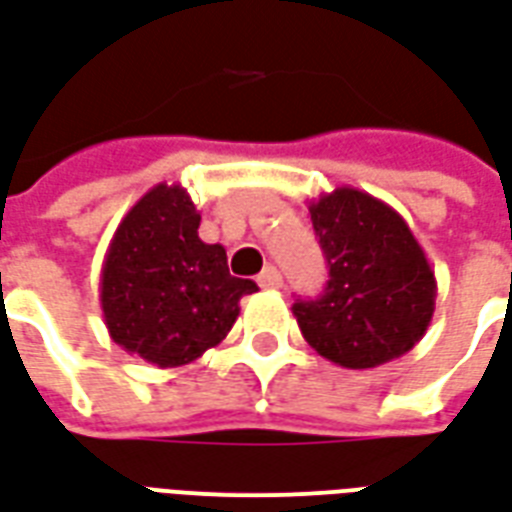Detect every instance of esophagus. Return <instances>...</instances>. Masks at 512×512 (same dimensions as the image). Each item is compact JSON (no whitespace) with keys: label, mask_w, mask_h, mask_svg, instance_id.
I'll list each match as a JSON object with an SVG mask.
<instances>
[{"label":"esophagus","mask_w":512,"mask_h":512,"mask_svg":"<svg viewBox=\"0 0 512 512\" xmlns=\"http://www.w3.org/2000/svg\"><path fill=\"white\" fill-rule=\"evenodd\" d=\"M257 285L266 287V290H276V287H282V274L274 266H266L257 276Z\"/></svg>","instance_id":"1"}]
</instances>
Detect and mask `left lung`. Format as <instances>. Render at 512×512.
Listing matches in <instances>:
<instances>
[{
	"mask_svg": "<svg viewBox=\"0 0 512 512\" xmlns=\"http://www.w3.org/2000/svg\"><path fill=\"white\" fill-rule=\"evenodd\" d=\"M328 260V287L293 304L304 339L344 369L401 358L429 328L437 279L396 208L369 192L336 187L309 203Z\"/></svg>",
	"mask_w": 512,
	"mask_h": 512,
	"instance_id": "8db88e82",
	"label": "left lung"
}]
</instances>
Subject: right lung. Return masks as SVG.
<instances>
[{"mask_svg":"<svg viewBox=\"0 0 512 512\" xmlns=\"http://www.w3.org/2000/svg\"><path fill=\"white\" fill-rule=\"evenodd\" d=\"M181 184H157L124 214L100 274L102 317L121 350L160 369L187 366L236 323L252 279L227 271L222 244L198 236Z\"/></svg>","mask_w":512,"mask_h":512,"instance_id":"1","label":"right lung"}]
</instances>
